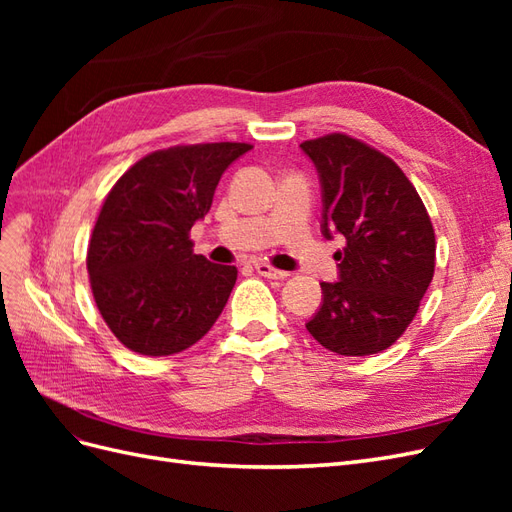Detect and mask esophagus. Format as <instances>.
I'll return each instance as SVG.
<instances>
[{
    "instance_id": "esophagus-1",
    "label": "esophagus",
    "mask_w": 512,
    "mask_h": 512,
    "mask_svg": "<svg viewBox=\"0 0 512 512\" xmlns=\"http://www.w3.org/2000/svg\"><path fill=\"white\" fill-rule=\"evenodd\" d=\"M256 271H258L262 277H267V280H284V277H288L286 271L275 269V267L267 265V262H256Z\"/></svg>"
}]
</instances>
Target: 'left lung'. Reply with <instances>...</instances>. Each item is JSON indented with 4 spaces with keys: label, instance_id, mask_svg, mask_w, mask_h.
I'll return each instance as SVG.
<instances>
[{
    "label": "left lung",
    "instance_id": "8db88e82",
    "mask_svg": "<svg viewBox=\"0 0 512 512\" xmlns=\"http://www.w3.org/2000/svg\"><path fill=\"white\" fill-rule=\"evenodd\" d=\"M322 192V235L337 282H322L320 309L305 322L318 344L344 356L389 348L408 329L436 267V235L414 185L391 158L346 134L301 143Z\"/></svg>",
    "mask_w": 512,
    "mask_h": 512
}]
</instances>
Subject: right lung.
Returning a JSON list of instances; mask_svg holds the SVG:
<instances>
[{"label": "right lung", "mask_w": 512, "mask_h": 512, "mask_svg": "<svg viewBox=\"0 0 512 512\" xmlns=\"http://www.w3.org/2000/svg\"><path fill=\"white\" fill-rule=\"evenodd\" d=\"M245 143L170 147L138 160L108 192L87 250L91 290L108 329L132 352L194 346L222 314L237 269L192 252V226L211 209Z\"/></svg>", "instance_id": "1"}]
</instances>
